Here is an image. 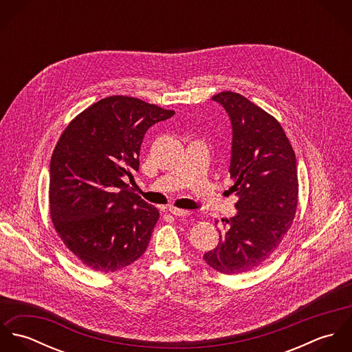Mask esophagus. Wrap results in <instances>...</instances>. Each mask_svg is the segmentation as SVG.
Returning <instances> with one entry per match:
<instances>
[{
	"label": "esophagus",
	"mask_w": 352,
	"mask_h": 352,
	"mask_svg": "<svg viewBox=\"0 0 352 352\" xmlns=\"http://www.w3.org/2000/svg\"><path fill=\"white\" fill-rule=\"evenodd\" d=\"M169 212L176 215V217H187V215H190L188 210H183V208H177V207H169Z\"/></svg>",
	"instance_id": "obj_1"
}]
</instances>
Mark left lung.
<instances>
[{"label":"left lung","mask_w":352,"mask_h":352,"mask_svg":"<svg viewBox=\"0 0 352 352\" xmlns=\"http://www.w3.org/2000/svg\"><path fill=\"white\" fill-rule=\"evenodd\" d=\"M228 112L232 130V192L237 214L225 222L219 244L204 253L218 272L236 275L263 264L293 225L298 204L296 153L280 123L236 92L212 96Z\"/></svg>","instance_id":"left-lung-1"}]
</instances>
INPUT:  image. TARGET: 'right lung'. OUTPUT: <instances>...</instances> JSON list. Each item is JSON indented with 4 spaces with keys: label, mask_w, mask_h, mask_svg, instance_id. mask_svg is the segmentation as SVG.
Segmentation results:
<instances>
[{
    "label": "right lung",
    "mask_w": 352,
    "mask_h": 352,
    "mask_svg": "<svg viewBox=\"0 0 352 352\" xmlns=\"http://www.w3.org/2000/svg\"><path fill=\"white\" fill-rule=\"evenodd\" d=\"M175 115L155 104L109 96L65 129L50 162V215L62 243L87 267L119 271L146 251L158 210L134 194L140 151L153 124Z\"/></svg>",
    "instance_id": "add662e5"
}]
</instances>
